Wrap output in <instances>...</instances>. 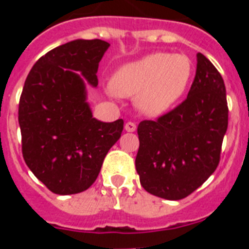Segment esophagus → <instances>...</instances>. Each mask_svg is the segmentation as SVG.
Masks as SVG:
<instances>
[{"label": "esophagus", "instance_id": "obj_1", "mask_svg": "<svg viewBox=\"0 0 249 249\" xmlns=\"http://www.w3.org/2000/svg\"><path fill=\"white\" fill-rule=\"evenodd\" d=\"M124 129H126L127 132H135L136 131V123L127 122L126 126H124Z\"/></svg>", "mask_w": 249, "mask_h": 249}]
</instances>
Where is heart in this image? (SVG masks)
<instances>
[{"label":"heart","mask_w":249,"mask_h":249,"mask_svg":"<svg viewBox=\"0 0 249 249\" xmlns=\"http://www.w3.org/2000/svg\"><path fill=\"white\" fill-rule=\"evenodd\" d=\"M192 74V61L186 54L156 52L118 68L111 86L120 96H136L137 108L156 117L183 97Z\"/></svg>","instance_id":"obj_1"}]
</instances>
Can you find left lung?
Returning <instances> with one entry per match:
<instances>
[{
    "label": "left lung",
    "mask_w": 249,
    "mask_h": 249,
    "mask_svg": "<svg viewBox=\"0 0 249 249\" xmlns=\"http://www.w3.org/2000/svg\"><path fill=\"white\" fill-rule=\"evenodd\" d=\"M228 127L226 86L210 59L197 53L186 100L156 121H142L136 169L144 190L169 201L195 192L215 171Z\"/></svg>",
    "instance_id": "1"
}]
</instances>
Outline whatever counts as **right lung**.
<instances>
[{
    "instance_id": "obj_1",
    "label": "right lung",
    "mask_w": 249,
    "mask_h": 249,
    "mask_svg": "<svg viewBox=\"0 0 249 249\" xmlns=\"http://www.w3.org/2000/svg\"><path fill=\"white\" fill-rule=\"evenodd\" d=\"M108 47L97 38L58 46L35 63L25 81L18 106L22 155L56 195L89 188L123 131V120L93 118L86 101V81L97 87L98 63Z\"/></svg>"
}]
</instances>
